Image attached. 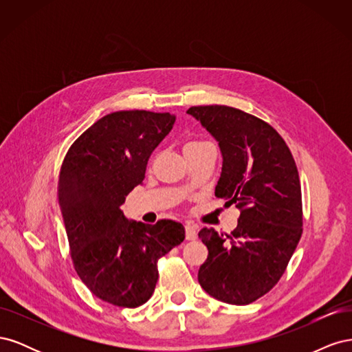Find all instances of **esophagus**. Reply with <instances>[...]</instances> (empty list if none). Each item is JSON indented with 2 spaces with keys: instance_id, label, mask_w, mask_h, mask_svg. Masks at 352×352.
Segmentation results:
<instances>
[{
  "instance_id": "1",
  "label": "esophagus",
  "mask_w": 352,
  "mask_h": 352,
  "mask_svg": "<svg viewBox=\"0 0 352 352\" xmlns=\"http://www.w3.org/2000/svg\"><path fill=\"white\" fill-rule=\"evenodd\" d=\"M185 235H186L188 241H195L197 239V226L188 223V225L185 226Z\"/></svg>"
}]
</instances>
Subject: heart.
Segmentation results:
<instances>
[{
    "label": "heart",
    "instance_id": "heart-1",
    "mask_svg": "<svg viewBox=\"0 0 352 352\" xmlns=\"http://www.w3.org/2000/svg\"><path fill=\"white\" fill-rule=\"evenodd\" d=\"M202 144H206V142H202V141H189L185 145V148H192V146H198V145H202Z\"/></svg>",
    "mask_w": 352,
    "mask_h": 352
}]
</instances>
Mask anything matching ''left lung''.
Wrapping results in <instances>:
<instances>
[{
	"mask_svg": "<svg viewBox=\"0 0 352 352\" xmlns=\"http://www.w3.org/2000/svg\"><path fill=\"white\" fill-rule=\"evenodd\" d=\"M223 155L216 197L241 210L236 229H202L208 257L198 282L219 301L247 305L279 282L302 235V199L295 160L283 138L252 114L228 105L190 107Z\"/></svg>",
	"mask_w": 352,
	"mask_h": 352,
	"instance_id": "8db88e82",
	"label": "left lung"
}]
</instances>
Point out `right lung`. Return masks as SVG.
<instances>
[{"mask_svg":"<svg viewBox=\"0 0 352 352\" xmlns=\"http://www.w3.org/2000/svg\"><path fill=\"white\" fill-rule=\"evenodd\" d=\"M176 117L145 110L101 117L72 144L58 175V204L80 280L100 300L136 308L150 300L158 260L185 239L175 220L129 221L120 206L142 184L148 158Z\"/></svg>","mask_w":352,"mask_h":352,"instance_id":"right-lung-1","label":"right lung"}]
</instances>
